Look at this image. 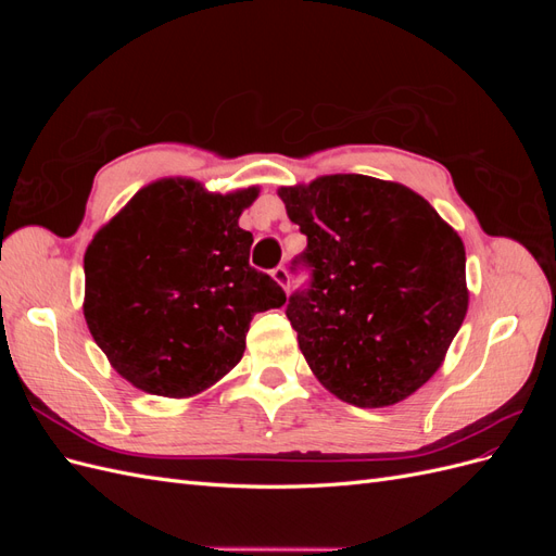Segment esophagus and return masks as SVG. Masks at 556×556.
<instances>
[{"label": "esophagus", "mask_w": 556, "mask_h": 556, "mask_svg": "<svg viewBox=\"0 0 556 556\" xmlns=\"http://www.w3.org/2000/svg\"><path fill=\"white\" fill-rule=\"evenodd\" d=\"M271 276H274V280L280 285V288L288 292L290 290V276H288V268L285 266H276L274 271H271Z\"/></svg>", "instance_id": "1"}]
</instances>
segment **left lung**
<instances>
[{
  "mask_svg": "<svg viewBox=\"0 0 556 556\" xmlns=\"http://www.w3.org/2000/svg\"><path fill=\"white\" fill-rule=\"evenodd\" d=\"M278 197L308 239L311 290L285 313L315 378L357 408L415 394L468 311L459 233L425 197L371 176H319Z\"/></svg>",
  "mask_w": 556,
  "mask_h": 556,
  "instance_id": "obj_1",
  "label": "left lung"
}]
</instances>
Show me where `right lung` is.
<instances>
[{
  "label": "right lung",
  "mask_w": 556,
  "mask_h": 556,
  "mask_svg": "<svg viewBox=\"0 0 556 556\" xmlns=\"http://www.w3.org/2000/svg\"><path fill=\"white\" fill-rule=\"evenodd\" d=\"M260 188L208 192L160 178L99 229L83 257V315L111 366L137 390L192 399L243 357L255 313L280 308L282 288L248 264L239 217Z\"/></svg>",
  "instance_id": "right-lung-1"
}]
</instances>
